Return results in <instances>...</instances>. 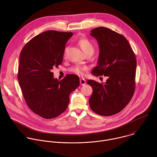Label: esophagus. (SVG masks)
<instances>
[{
	"instance_id": "esophagus-1",
	"label": "esophagus",
	"mask_w": 157,
	"mask_h": 157,
	"mask_svg": "<svg viewBox=\"0 0 157 157\" xmlns=\"http://www.w3.org/2000/svg\"><path fill=\"white\" fill-rule=\"evenodd\" d=\"M86 81L85 79H80V84H81V85L84 86V85L86 84Z\"/></svg>"
}]
</instances>
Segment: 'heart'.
Segmentation results:
<instances>
[{
	"instance_id": "b5f03b06",
	"label": "heart",
	"mask_w": 157,
	"mask_h": 157,
	"mask_svg": "<svg viewBox=\"0 0 157 157\" xmlns=\"http://www.w3.org/2000/svg\"><path fill=\"white\" fill-rule=\"evenodd\" d=\"M78 44L86 54H87L88 53H92V54L94 53V47L92 44V42L90 40H89L87 39L81 38L78 40ZM65 52H66V49L65 50ZM86 70H87V68L85 67H81V66L76 65L71 68L70 71L78 76H82L84 75V71Z\"/></svg>"
}]
</instances>
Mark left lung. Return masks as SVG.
I'll return each instance as SVG.
<instances>
[{
    "label": "left lung",
    "instance_id": "1",
    "mask_svg": "<svg viewBox=\"0 0 157 157\" xmlns=\"http://www.w3.org/2000/svg\"><path fill=\"white\" fill-rule=\"evenodd\" d=\"M90 36L97 40L100 48L98 65L92 74L109 78L105 84L87 81L93 90L89 105L98 115L112 116L121 112L134 95L136 58L128 40L109 28H95Z\"/></svg>",
    "mask_w": 157,
    "mask_h": 157
}]
</instances>
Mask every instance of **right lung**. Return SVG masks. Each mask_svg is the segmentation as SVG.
<instances>
[{"instance_id":"add662e5","label":"right lung","mask_w":157,"mask_h":157,"mask_svg":"<svg viewBox=\"0 0 157 157\" xmlns=\"http://www.w3.org/2000/svg\"><path fill=\"white\" fill-rule=\"evenodd\" d=\"M73 33L51 30L32 38L23 48L18 80L26 103L36 114L56 118L68 107L71 92L79 86V78L68 75L61 81L52 72L63 60L65 44Z\"/></svg>"}]
</instances>
